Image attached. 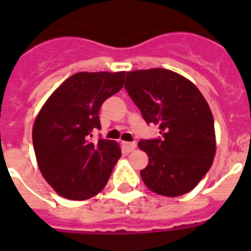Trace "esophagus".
I'll return each mask as SVG.
<instances>
[{"mask_svg": "<svg viewBox=\"0 0 251 251\" xmlns=\"http://www.w3.org/2000/svg\"><path fill=\"white\" fill-rule=\"evenodd\" d=\"M122 146H123L126 152H132L136 148V143L134 142H122Z\"/></svg>", "mask_w": 251, "mask_h": 251, "instance_id": "obj_1", "label": "esophagus"}]
</instances>
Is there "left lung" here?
Listing matches in <instances>:
<instances>
[{
    "mask_svg": "<svg viewBox=\"0 0 251 251\" xmlns=\"http://www.w3.org/2000/svg\"><path fill=\"white\" fill-rule=\"evenodd\" d=\"M159 138L141 139L148 154L141 177L150 190L176 197L190 192L207 174L215 157L214 117L200 90L167 69L127 73L124 85Z\"/></svg>",
    "mask_w": 251,
    "mask_h": 251,
    "instance_id": "1",
    "label": "left lung"
}]
</instances>
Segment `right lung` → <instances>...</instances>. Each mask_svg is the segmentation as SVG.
Listing matches in <instances>:
<instances>
[{"instance_id": "right-lung-1", "label": "right lung", "mask_w": 251, "mask_h": 251, "mask_svg": "<svg viewBox=\"0 0 251 251\" xmlns=\"http://www.w3.org/2000/svg\"><path fill=\"white\" fill-rule=\"evenodd\" d=\"M126 72L76 73L50 95L35 119L32 143L44 178L60 196L86 200L106 185L122 152L93 139L101 104L123 88Z\"/></svg>"}]
</instances>
